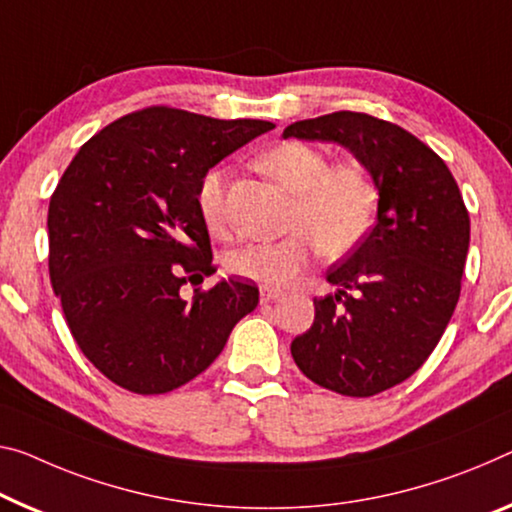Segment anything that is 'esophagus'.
<instances>
[{"label": "esophagus", "mask_w": 512, "mask_h": 512, "mask_svg": "<svg viewBox=\"0 0 512 512\" xmlns=\"http://www.w3.org/2000/svg\"><path fill=\"white\" fill-rule=\"evenodd\" d=\"M279 295H281V290H274V288L263 286V288H261V304H270V302L277 300Z\"/></svg>", "instance_id": "34e87169"}]
</instances>
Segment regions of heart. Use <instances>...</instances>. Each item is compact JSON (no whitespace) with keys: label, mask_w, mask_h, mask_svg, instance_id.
Masks as SVG:
<instances>
[{"label":"heart","mask_w":512,"mask_h":512,"mask_svg":"<svg viewBox=\"0 0 512 512\" xmlns=\"http://www.w3.org/2000/svg\"><path fill=\"white\" fill-rule=\"evenodd\" d=\"M258 169L288 190V235L274 242H249L226 256V267L242 279L265 286L293 281L313 251L325 258H341L361 245L371 233L377 215V185L357 160L332 162L325 151L306 141H283L258 157ZM229 169L215 167L196 187L201 222L215 238L229 235L226 187Z\"/></svg>","instance_id":"b5f03b06"}]
</instances>
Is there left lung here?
<instances>
[{"label":"left lung","instance_id":"obj_1","mask_svg":"<svg viewBox=\"0 0 512 512\" xmlns=\"http://www.w3.org/2000/svg\"><path fill=\"white\" fill-rule=\"evenodd\" d=\"M283 137L350 148L377 185V224L329 267L338 290L313 300V325L290 343L311 382L375 396L419 371L453 316L469 249L467 206L442 157L396 123L334 112L290 123Z\"/></svg>","mask_w":512,"mask_h":512}]
</instances>
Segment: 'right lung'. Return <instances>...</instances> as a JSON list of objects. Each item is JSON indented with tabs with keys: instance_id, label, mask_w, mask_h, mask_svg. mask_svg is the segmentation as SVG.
Wrapping results in <instances>:
<instances>
[{
	"instance_id": "1",
	"label": "right lung",
	"mask_w": 512,
	"mask_h": 512,
	"mask_svg": "<svg viewBox=\"0 0 512 512\" xmlns=\"http://www.w3.org/2000/svg\"><path fill=\"white\" fill-rule=\"evenodd\" d=\"M274 125L153 105L77 151L47 210L50 281L84 357L141 396L183 387L219 357L258 288L217 272L196 208L203 174Z\"/></svg>"
}]
</instances>
